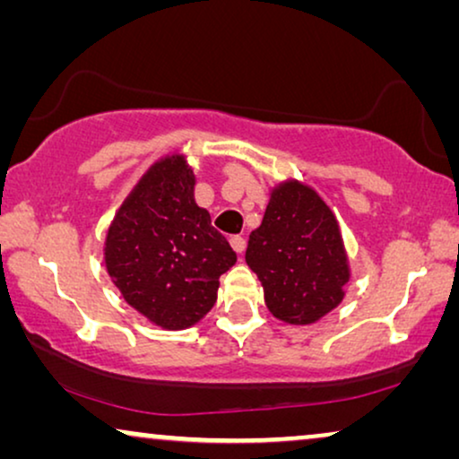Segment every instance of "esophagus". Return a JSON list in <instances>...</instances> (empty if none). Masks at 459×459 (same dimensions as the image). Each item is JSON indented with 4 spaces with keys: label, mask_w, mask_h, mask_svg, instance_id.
Instances as JSON below:
<instances>
[{
    "label": "esophagus",
    "mask_w": 459,
    "mask_h": 459,
    "mask_svg": "<svg viewBox=\"0 0 459 459\" xmlns=\"http://www.w3.org/2000/svg\"><path fill=\"white\" fill-rule=\"evenodd\" d=\"M230 242H231V247H234L236 253H240V255L244 253V248H247V238L244 236H231Z\"/></svg>",
    "instance_id": "esophagus-1"
}]
</instances>
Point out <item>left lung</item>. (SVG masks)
<instances>
[{"mask_svg":"<svg viewBox=\"0 0 459 459\" xmlns=\"http://www.w3.org/2000/svg\"><path fill=\"white\" fill-rule=\"evenodd\" d=\"M247 263L272 316L292 325L316 324L336 309L351 278L336 215L299 179L269 194L263 221L248 236Z\"/></svg>","mask_w":459,"mask_h":459,"instance_id":"left-lung-1","label":"left lung"}]
</instances>
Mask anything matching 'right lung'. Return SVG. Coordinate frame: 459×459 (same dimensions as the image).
I'll list each match as a JSON object with an SVG mask.
<instances>
[{
    "instance_id": "right-lung-1",
    "label": "right lung",
    "mask_w": 459,
    "mask_h": 459,
    "mask_svg": "<svg viewBox=\"0 0 459 459\" xmlns=\"http://www.w3.org/2000/svg\"><path fill=\"white\" fill-rule=\"evenodd\" d=\"M186 154L154 162L118 206L104 263L125 303L162 330L198 324L217 300L219 278L236 263L209 211L194 200Z\"/></svg>"
}]
</instances>
